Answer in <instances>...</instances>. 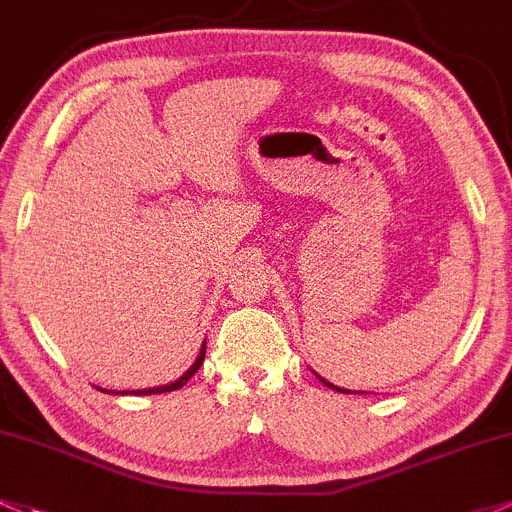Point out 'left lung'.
<instances>
[{
	"instance_id": "8db88e82",
	"label": "left lung",
	"mask_w": 512,
	"mask_h": 512,
	"mask_svg": "<svg viewBox=\"0 0 512 512\" xmlns=\"http://www.w3.org/2000/svg\"><path fill=\"white\" fill-rule=\"evenodd\" d=\"M316 378H319V380H321V383H324L326 387H331V390H336V392H353V390H343V387H338V385L328 383V380H324V378H321V375H316ZM358 395H360V392H358Z\"/></svg>"
}]
</instances>
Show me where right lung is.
Returning <instances> with one entry per match:
<instances>
[{"label":"right lung","mask_w":512,"mask_h":512,"mask_svg":"<svg viewBox=\"0 0 512 512\" xmlns=\"http://www.w3.org/2000/svg\"><path fill=\"white\" fill-rule=\"evenodd\" d=\"M203 358H206V343H203L201 346V353H198V358L193 360V365L191 368L186 370L184 375H181L179 380H174V383H169V385H159V387H147V390H120V392H115V395H159V392H171V390H179V387H184L188 380L193 378V375L198 373V368H201L203 365ZM100 392H112V390H102V387H98Z\"/></svg>","instance_id":"1"}]
</instances>
